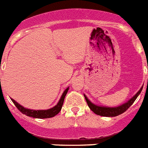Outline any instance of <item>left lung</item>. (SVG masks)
<instances>
[{
  "label": "left lung",
  "mask_w": 148,
  "mask_h": 148,
  "mask_svg": "<svg viewBox=\"0 0 148 148\" xmlns=\"http://www.w3.org/2000/svg\"><path fill=\"white\" fill-rule=\"evenodd\" d=\"M143 86L140 89V90L134 95V97L128 100V102L123 105L120 106H118V107H114V108H110V107H102V106H96L94 104L91 103L87 97L84 95L85 99H86V103H87V105L90 107V109L92 110V111L94 112L95 114L97 115H99V116H106V117H115V116H117L119 115H121L123 112L127 110L128 108L130 107L132 105L134 102L135 101V99H137V97H138V95L140 94L141 90H142Z\"/></svg>",
  "instance_id": "8db88e82"
}]
</instances>
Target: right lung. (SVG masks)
I'll list each match as a JSON object with an SVG mask.
<instances>
[{"label": "right lung", "mask_w": 148, "mask_h": 148, "mask_svg": "<svg viewBox=\"0 0 148 148\" xmlns=\"http://www.w3.org/2000/svg\"><path fill=\"white\" fill-rule=\"evenodd\" d=\"M69 88H67L64 90V92L62 94L61 99H60L59 102L58 103V104L55 106H54L51 109H47V110H32V109H28L26 108L23 107L22 106H20L19 103H17L15 100L11 99L12 102L14 103V105L16 106V107L23 114H25L26 116H29V117L36 118V119H47V118H51L56 116L62 108L63 106L64 100V97H65L66 94L68 93Z\"/></svg>", "instance_id": "right-lung-1"}]
</instances>
